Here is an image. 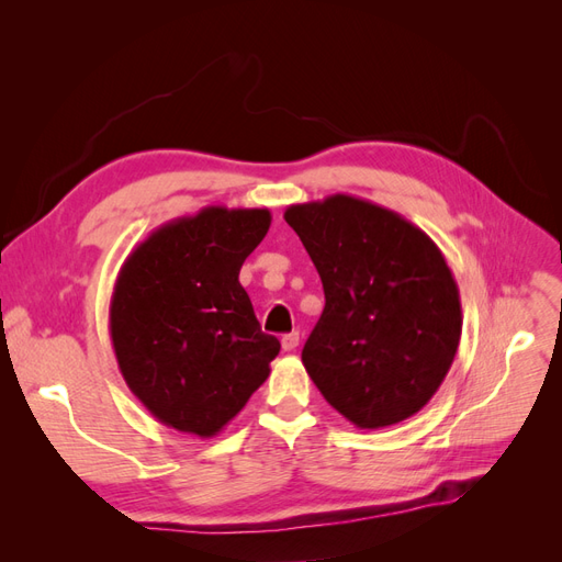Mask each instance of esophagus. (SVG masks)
<instances>
[{
	"label": "esophagus",
	"instance_id": "34e87169",
	"mask_svg": "<svg viewBox=\"0 0 562 562\" xmlns=\"http://www.w3.org/2000/svg\"><path fill=\"white\" fill-rule=\"evenodd\" d=\"M281 345H283V351H293V349L300 345V333H297V330H293V333L283 335Z\"/></svg>",
	"mask_w": 562,
	"mask_h": 562
}]
</instances>
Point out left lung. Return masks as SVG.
<instances>
[{"label":"left lung","instance_id":"1","mask_svg":"<svg viewBox=\"0 0 562 562\" xmlns=\"http://www.w3.org/2000/svg\"><path fill=\"white\" fill-rule=\"evenodd\" d=\"M283 217L326 293L302 349L323 398L359 429L419 413L462 337V302L443 252L411 220L349 194L293 203Z\"/></svg>","mask_w":562,"mask_h":562}]
</instances>
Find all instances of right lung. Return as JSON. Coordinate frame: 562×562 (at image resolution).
Here are the masks:
<instances>
[{"label":"right lung","mask_w":562,"mask_h":562,"mask_svg":"<svg viewBox=\"0 0 562 562\" xmlns=\"http://www.w3.org/2000/svg\"><path fill=\"white\" fill-rule=\"evenodd\" d=\"M269 225L267 209H201L151 232L119 269L110 302L116 363L166 427L211 438L269 378L281 345L260 330L239 283Z\"/></svg>","instance_id":"1"}]
</instances>
